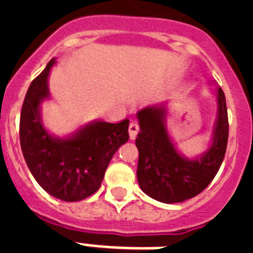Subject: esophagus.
Masks as SVG:
<instances>
[{
  "instance_id": "1",
  "label": "esophagus",
  "mask_w": 253,
  "mask_h": 253,
  "mask_svg": "<svg viewBox=\"0 0 253 253\" xmlns=\"http://www.w3.org/2000/svg\"><path fill=\"white\" fill-rule=\"evenodd\" d=\"M139 131V126H138L135 122H132L130 123V126H128V134H130V138L131 139H135L137 138V134Z\"/></svg>"
}]
</instances>
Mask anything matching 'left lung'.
<instances>
[{"mask_svg":"<svg viewBox=\"0 0 253 253\" xmlns=\"http://www.w3.org/2000/svg\"><path fill=\"white\" fill-rule=\"evenodd\" d=\"M215 99L217 119L211 142L194 159L177 150L168 132V101L138 111L137 179L146 195L163 203H179L201 194L211 183L225 157L229 134L226 100L221 88L215 89Z\"/></svg>","mask_w":253,"mask_h":253,"instance_id":"left-lung-1","label":"left lung"}]
</instances>
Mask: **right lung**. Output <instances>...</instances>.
<instances>
[{"instance_id":"right-lung-1","label":"right lung","mask_w":253,"mask_h":253,"mask_svg":"<svg viewBox=\"0 0 253 253\" xmlns=\"http://www.w3.org/2000/svg\"><path fill=\"white\" fill-rule=\"evenodd\" d=\"M55 58L31 83L20 116V145L39 186L54 198L78 202L100 188L112 156L128 141V119L93 121L67 137H57L42 121L41 105L50 97L48 76Z\"/></svg>"}]
</instances>
